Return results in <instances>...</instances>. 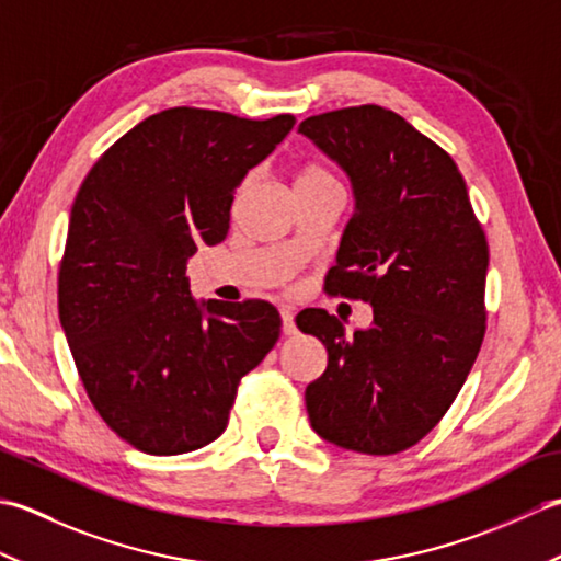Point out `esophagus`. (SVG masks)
I'll return each mask as SVG.
<instances>
[{"label":"esophagus","mask_w":561,"mask_h":561,"mask_svg":"<svg viewBox=\"0 0 561 561\" xmlns=\"http://www.w3.org/2000/svg\"><path fill=\"white\" fill-rule=\"evenodd\" d=\"M279 316H282V332L284 335H296V323H294V311L291 308H279Z\"/></svg>","instance_id":"esophagus-1"}]
</instances>
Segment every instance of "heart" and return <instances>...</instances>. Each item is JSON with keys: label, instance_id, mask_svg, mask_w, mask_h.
I'll return each mask as SVG.
<instances>
[{"label": "heart", "instance_id": "1", "mask_svg": "<svg viewBox=\"0 0 561 561\" xmlns=\"http://www.w3.org/2000/svg\"><path fill=\"white\" fill-rule=\"evenodd\" d=\"M308 183H332V178L323 169H318V165H306V169L296 175V187Z\"/></svg>", "mask_w": 561, "mask_h": 561}]
</instances>
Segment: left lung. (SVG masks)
<instances>
[{
    "label": "left lung",
    "instance_id": "8db88e82",
    "mask_svg": "<svg viewBox=\"0 0 561 561\" xmlns=\"http://www.w3.org/2000/svg\"><path fill=\"white\" fill-rule=\"evenodd\" d=\"M299 133L340 165L354 197L330 291L374 308L352 337L325 311L296 318L328 350L306 388L308 420L340 448L390 456L432 432L478 359L486 238L458 165L398 113L359 105L308 117Z\"/></svg>",
    "mask_w": 561,
    "mask_h": 561
}]
</instances>
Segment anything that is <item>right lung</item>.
<instances>
[{
  "mask_svg": "<svg viewBox=\"0 0 561 561\" xmlns=\"http://www.w3.org/2000/svg\"><path fill=\"white\" fill-rule=\"evenodd\" d=\"M294 123L161 111L117 139L79 187L59 323L93 408L137 450L178 456L219 438L241 378L279 340V313L265 301H197L187 262L224 241L236 187Z\"/></svg>",
  "mask_w": 561,
  "mask_h": 561,
  "instance_id": "1",
  "label": "right lung"
}]
</instances>
